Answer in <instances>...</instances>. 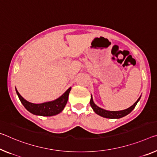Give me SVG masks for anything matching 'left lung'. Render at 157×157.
Listing matches in <instances>:
<instances>
[{
  "label": "left lung",
  "mask_w": 157,
  "mask_h": 157,
  "mask_svg": "<svg viewBox=\"0 0 157 157\" xmlns=\"http://www.w3.org/2000/svg\"><path fill=\"white\" fill-rule=\"evenodd\" d=\"M140 97L138 99V100H137V101L132 106L130 107V108L126 109V110H120V111H108V110H103V109L99 108V107L95 105V103H94L93 101V98H92V97H91L90 105L91 106V108H93L94 111L97 114H98V115L103 117H105V118H109V119H119V118L123 117L127 115L128 114L130 113L135 108V107L137 105V103H138V101L140 100Z\"/></svg>",
  "instance_id": "8db88e82"
}]
</instances>
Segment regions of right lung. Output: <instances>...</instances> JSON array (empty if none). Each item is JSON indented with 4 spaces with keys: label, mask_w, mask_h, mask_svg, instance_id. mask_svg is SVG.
<instances>
[{
    "label": "right lung",
    "mask_w": 157,
    "mask_h": 157,
    "mask_svg": "<svg viewBox=\"0 0 157 157\" xmlns=\"http://www.w3.org/2000/svg\"><path fill=\"white\" fill-rule=\"evenodd\" d=\"M71 89V87H70L63 95L55 101L40 104H34L30 103V102L25 100L23 97L19 94L17 89L16 92L21 103L23 104L25 108L29 111L30 113L33 114H36V115L49 117L56 115V114L60 113L63 110L64 107L66 106L67 101H68V95Z\"/></svg>",
    "instance_id": "add662e5"
}]
</instances>
